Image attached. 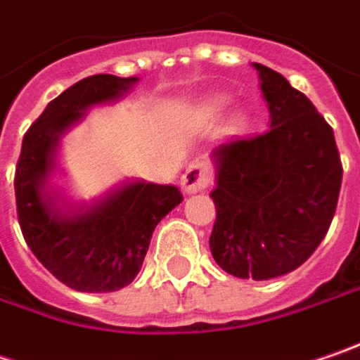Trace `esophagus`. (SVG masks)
<instances>
[{
  "instance_id": "1",
  "label": "esophagus",
  "mask_w": 360,
  "mask_h": 360,
  "mask_svg": "<svg viewBox=\"0 0 360 360\" xmlns=\"http://www.w3.org/2000/svg\"><path fill=\"white\" fill-rule=\"evenodd\" d=\"M212 181H214V167H212V162L210 160H195L181 175V189L187 195L200 193V191H205L210 187Z\"/></svg>"
}]
</instances>
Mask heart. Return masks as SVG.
Instances as JSON below:
<instances>
[{
    "mask_svg": "<svg viewBox=\"0 0 360 360\" xmlns=\"http://www.w3.org/2000/svg\"><path fill=\"white\" fill-rule=\"evenodd\" d=\"M230 126H232V128H238V126H240V117L238 116L232 117V120H230Z\"/></svg>",
    "mask_w": 360,
    "mask_h": 360,
    "instance_id": "1",
    "label": "heart"
}]
</instances>
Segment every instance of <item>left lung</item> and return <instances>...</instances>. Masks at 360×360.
Segmentation results:
<instances>
[{"mask_svg": "<svg viewBox=\"0 0 360 360\" xmlns=\"http://www.w3.org/2000/svg\"><path fill=\"white\" fill-rule=\"evenodd\" d=\"M269 105L271 130L228 140L216 165L214 261L240 279L295 271L324 240L336 212L342 165L334 132L283 75L252 63Z\"/></svg>", "mask_w": 360, "mask_h": 360, "instance_id": "obj_1", "label": "left lung"}]
</instances>
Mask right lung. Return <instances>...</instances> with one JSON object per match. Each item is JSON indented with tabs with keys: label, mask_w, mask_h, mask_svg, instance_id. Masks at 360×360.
Listing matches in <instances>:
<instances>
[{
	"label": "right lung",
	"mask_w": 360,
	"mask_h": 360,
	"mask_svg": "<svg viewBox=\"0 0 360 360\" xmlns=\"http://www.w3.org/2000/svg\"><path fill=\"white\" fill-rule=\"evenodd\" d=\"M136 83L138 77H87L53 99L22 140L13 179L22 234L34 257L77 291L108 293L130 285L157 224L183 201L173 185L136 179L79 203L65 200L54 185L63 136L94 105L117 101Z\"/></svg>",
	"instance_id": "obj_1"
}]
</instances>
